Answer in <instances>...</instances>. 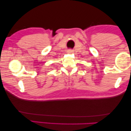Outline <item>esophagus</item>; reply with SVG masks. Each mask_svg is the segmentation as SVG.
<instances>
[{
	"label": "esophagus",
	"instance_id": "obj_1",
	"mask_svg": "<svg viewBox=\"0 0 131 131\" xmlns=\"http://www.w3.org/2000/svg\"><path fill=\"white\" fill-rule=\"evenodd\" d=\"M68 52L69 53H73V50H68Z\"/></svg>",
	"mask_w": 131,
	"mask_h": 131
}]
</instances>
